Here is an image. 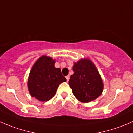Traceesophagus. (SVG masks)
<instances>
[{
	"mask_svg": "<svg viewBox=\"0 0 133 133\" xmlns=\"http://www.w3.org/2000/svg\"><path fill=\"white\" fill-rule=\"evenodd\" d=\"M65 78H66L67 81H69V78H70V77H69V75H68V76H66V77H65Z\"/></svg>",
	"mask_w": 133,
	"mask_h": 133,
	"instance_id": "1",
	"label": "esophagus"
}]
</instances>
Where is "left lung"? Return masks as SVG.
Listing matches in <instances>:
<instances>
[{
    "label": "left lung",
    "mask_w": 133,
    "mask_h": 133,
    "mask_svg": "<svg viewBox=\"0 0 133 133\" xmlns=\"http://www.w3.org/2000/svg\"><path fill=\"white\" fill-rule=\"evenodd\" d=\"M69 84L78 101L90 102L101 95L103 83L97 69L90 60L82 59L75 63Z\"/></svg>",
    "instance_id": "1"
}]
</instances>
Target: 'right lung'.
<instances>
[{
  "label": "right lung",
  "mask_w": 133,
  "mask_h": 133,
  "mask_svg": "<svg viewBox=\"0 0 133 133\" xmlns=\"http://www.w3.org/2000/svg\"><path fill=\"white\" fill-rule=\"evenodd\" d=\"M55 60L47 56L39 58L32 67L28 80L31 96L41 101H47L56 94L59 84L66 82L60 68L55 67Z\"/></svg>",
  "instance_id": "1"
}]
</instances>
